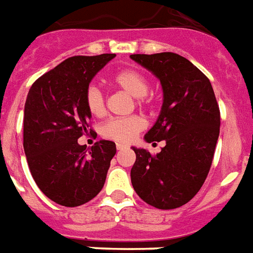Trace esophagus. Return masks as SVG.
<instances>
[{
	"instance_id": "esophagus-1",
	"label": "esophagus",
	"mask_w": 253,
	"mask_h": 253,
	"mask_svg": "<svg viewBox=\"0 0 253 253\" xmlns=\"http://www.w3.org/2000/svg\"><path fill=\"white\" fill-rule=\"evenodd\" d=\"M127 148V145H125V144H117V149H118V151H123V149H126Z\"/></svg>"
}]
</instances>
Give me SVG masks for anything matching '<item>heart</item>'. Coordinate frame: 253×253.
Wrapping results in <instances>:
<instances>
[{"instance_id": "obj_1", "label": "heart", "mask_w": 253, "mask_h": 253, "mask_svg": "<svg viewBox=\"0 0 253 253\" xmlns=\"http://www.w3.org/2000/svg\"><path fill=\"white\" fill-rule=\"evenodd\" d=\"M110 83L121 88L135 97V105L141 109H151L153 106V97L149 94L151 82L145 74L135 69H125L117 71L110 77ZM87 110L93 117H101L105 113V100L96 87H88L84 96ZM145 123L139 116H128L123 118H113L104 123L101 135L109 140L117 143H130L143 131Z\"/></svg>"}]
</instances>
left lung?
Returning a JSON list of instances; mask_svg holds the SVG:
<instances>
[{"label":"left lung","instance_id":"8db88e82","mask_svg":"<svg viewBox=\"0 0 253 253\" xmlns=\"http://www.w3.org/2000/svg\"><path fill=\"white\" fill-rule=\"evenodd\" d=\"M159 78L164 104L148 143L165 140L157 155L132 148L131 183L139 198L157 209H175L194 198L208 176L219 135V108L212 84L175 53L132 54Z\"/></svg>","mask_w":253,"mask_h":253}]
</instances>
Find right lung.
Wrapping results in <instances>:
<instances>
[{
	"label": "right lung",
	"instance_id": "obj_1",
	"mask_svg": "<svg viewBox=\"0 0 253 253\" xmlns=\"http://www.w3.org/2000/svg\"><path fill=\"white\" fill-rule=\"evenodd\" d=\"M116 54L75 55L41 75L24 105L23 147L30 171L42 194L63 207H79L105 183L116 143H78L93 132L84 96L89 82Z\"/></svg>",
	"mask_w": 253,
	"mask_h": 253
}]
</instances>
